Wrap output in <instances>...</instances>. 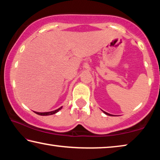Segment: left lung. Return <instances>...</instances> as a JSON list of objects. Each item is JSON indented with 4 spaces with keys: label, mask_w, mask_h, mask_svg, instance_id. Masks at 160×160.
<instances>
[{
    "label": "left lung",
    "mask_w": 160,
    "mask_h": 160,
    "mask_svg": "<svg viewBox=\"0 0 160 160\" xmlns=\"http://www.w3.org/2000/svg\"><path fill=\"white\" fill-rule=\"evenodd\" d=\"M104 113H106V114H107V115H109V116H112V115H111V114H109V113H107V112H104Z\"/></svg>",
    "instance_id": "8db88e82"
}]
</instances>
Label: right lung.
<instances>
[{"label":"right lung","mask_w":160,"mask_h":160,"mask_svg":"<svg viewBox=\"0 0 160 160\" xmlns=\"http://www.w3.org/2000/svg\"><path fill=\"white\" fill-rule=\"evenodd\" d=\"M61 108H59V109H56L55 111H53V112H44V113H40V112H35L36 113H37V114L39 115H41V116H48V115H52V114H54V113H57L59 110L61 109Z\"/></svg>","instance_id":"add662e5"}]
</instances>
